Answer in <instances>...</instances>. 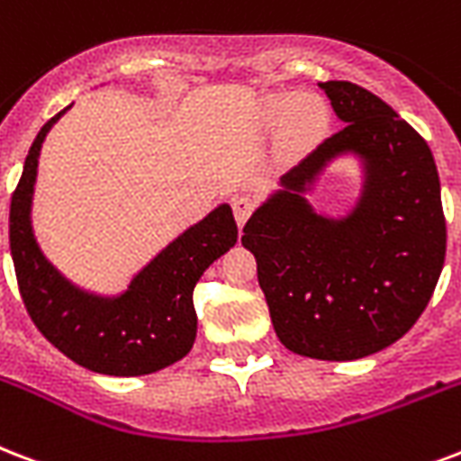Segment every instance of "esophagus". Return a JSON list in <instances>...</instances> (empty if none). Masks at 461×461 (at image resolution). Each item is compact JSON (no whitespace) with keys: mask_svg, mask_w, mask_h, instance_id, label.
I'll use <instances>...</instances> for the list:
<instances>
[{"mask_svg":"<svg viewBox=\"0 0 461 461\" xmlns=\"http://www.w3.org/2000/svg\"><path fill=\"white\" fill-rule=\"evenodd\" d=\"M254 205L256 200L251 198V195H237V198L231 200V210H234V217H237L239 227L251 217V212H254Z\"/></svg>","mask_w":461,"mask_h":461,"instance_id":"esophagus-1","label":"esophagus"}]
</instances>
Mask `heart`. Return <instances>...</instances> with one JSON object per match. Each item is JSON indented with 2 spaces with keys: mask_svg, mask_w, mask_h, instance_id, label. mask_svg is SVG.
<instances>
[{
  "mask_svg": "<svg viewBox=\"0 0 461 461\" xmlns=\"http://www.w3.org/2000/svg\"><path fill=\"white\" fill-rule=\"evenodd\" d=\"M270 118H285L287 130L300 140L319 135L324 130L329 113H326L324 101L319 96H276L266 105Z\"/></svg>",
  "mask_w": 461,
  "mask_h": 461,
  "instance_id": "obj_1",
  "label": "heart"
}]
</instances>
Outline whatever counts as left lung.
<instances>
[{"label": "left lung", "mask_w": 461, "mask_h": 461, "mask_svg": "<svg viewBox=\"0 0 461 461\" xmlns=\"http://www.w3.org/2000/svg\"><path fill=\"white\" fill-rule=\"evenodd\" d=\"M343 130L283 176L246 222L258 285L280 343L316 360H357L399 340L440 277L447 227L433 152L372 91L319 84ZM366 159L364 198L350 216H316L301 191L339 153Z\"/></svg>", "instance_id": "left-lung-1"}]
</instances>
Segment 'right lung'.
I'll return each mask as SVG.
<instances>
[{"instance_id":"right-lung-1","label":"right lung","mask_w":461,"mask_h":461,"mask_svg":"<svg viewBox=\"0 0 461 461\" xmlns=\"http://www.w3.org/2000/svg\"><path fill=\"white\" fill-rule=\"evenodd\" d=\"M65 111L41 128L12 195L9 246L21 300L38 331L86 370L113 377L164 370L188 356L195 340L198 314L193 287L210 263L237 244L231 207L220 205L171 241L121 297L108 300L69 285L45 261L31 230L38 154L48 130Z\"/></svg>"}]
</instances>
